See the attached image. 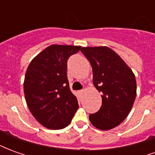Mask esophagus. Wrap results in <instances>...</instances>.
I'll use <instances>...</instances> for the list:
<instances>
[{
	"label": "esophagus",
	"mask_w": 155,
	"mask_h": 155,
	"mask_svg": "<svg viewBox=\"0 0 155 155\" xmlns=\"http://www.w3.org/2000/svg\"><path fill=\"white\" fill-rule=\"evenodd\" d=\"M78 94H80V95H82L83 94V93H84V90H81V91H78Z\"/></svg>",
	"instance_id": "obj_1"
}]
</instances>
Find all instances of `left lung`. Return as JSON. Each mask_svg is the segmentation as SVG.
Wrapping results in <instances>:
<instances>
[{"label":"left lung","instance_id":"left-lung-1","mask_svg":"<svg viewBox=\"0 0 155 155\" xmlns=\"http://www.w3.org/2000/svg\"><path fill=\"white\" fill-rule=\"evenodd\" d=\"M93 71V84L102 94V105L90 114L91 124L99 130H109L125 120L136 97V80L125 62L106 46L81 50Z\"/></svg>","mask_w":155,"mask_h":155}]
</instances>
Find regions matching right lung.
Masks as SVG:
<instances>
[{
  "label": "right lung",
  "instance_id": "right-lung-1",
  "mask_svg": "<svg viewBox=\"0 0 155 155\" xmlns=\"http://www.w3.org/2000/svg\"><path fill=\"white\" fill-rule=\"evenodd\" d=\"M81 50V46L52 45L32 60L25 72L24 94L29 110L50 130L67 126L79 108L69 86L67 61Z\"/></svg>",
  "mask_w": 155,
  "mask_h": 155
}]
</instances>
